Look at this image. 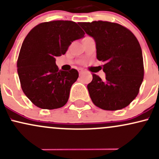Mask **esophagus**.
Wrapping results in <instances>:
<instances>
[{"label":"esophagus","mask_w":159,"mask_h":159,"mask_svg":"<svg viewBox=\"0 0 159 159\" xmlns=\"http://www.w3.org/2000/svg\"><path fill=\"white\" fill-rule=\"evenodd\" d=\"M78 72H79V75H81L83 73V70H82V69H78Z\"/></svg>","instance_id":"obj_1"}]
</instances>
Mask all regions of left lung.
<instances>
[{"instance_id": "8db88e82", "label": "left lung", "mask_w": 159, "mask_h": 159, "mask_svg": "<svg viewBox=\"0 0 159 159\" xmlns=\"http://www.w3.org/2000/svg\"><path fill=\"white\" fill-rule=\"evenodd\" d=\"M96 42V57L105 63V80L93 74L87 85L95 105L106 111L123 109L139 93L143 80L142 50L135 36L117 23L95 21L80 22Z\"/></svg>"}]
</instances>
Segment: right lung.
<instances>
[{
    "label": "right lung",
    "mask_w": 159,
    "mask_h": 159,
    "mask_svg": "<svg viewBox=\"0 0 159 159\" xmlns=\"http://www.w3.org/2000/svg\"><path fill=\"white\" fill-rule=\"evenodd\" d=\"M84 32L72 21H52L39 24L24 40L17 61L18 74L24 93L43 109L64 106L78 72L59 70L56 57L65 54L75 40Z\"/></svg>",
    "instance_id": "add662e5"
}]
</instances>
